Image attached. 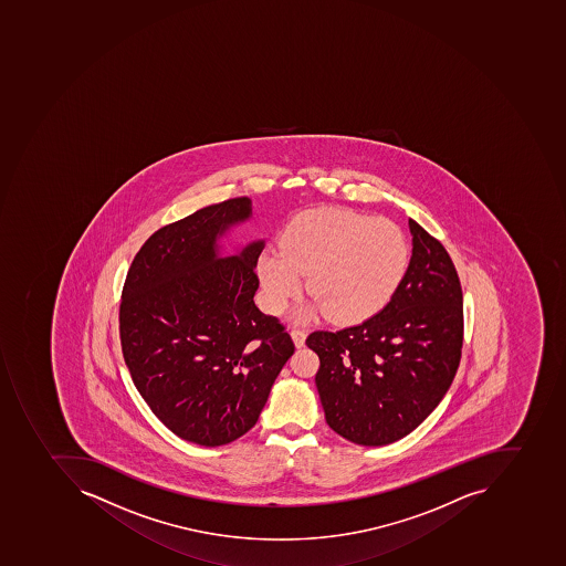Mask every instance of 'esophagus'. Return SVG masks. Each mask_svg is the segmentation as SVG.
Instances as JSON below:
<instances>
[{"label":"esophagus","instance_id":"1","mask_svg":"<svg viewBox=\"0 0 566 566\" xmlns=\"http://www.w3.org/2000/svg\"><path fill=\"white\" fill-rule=\"evenodd\" d=\"M291 336H293L294 345L296 347H303L305 345L306 339V331L300 329V327H294V329H291Z\"/></svg>","mask_w":566,"mask_h":566}]
</instances>
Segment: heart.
I'll list each match as a JSON object with an SVG mask.
<instances>
[{
	"label": "heart",
	"instance_id": "1",
	"mask_svg": "<svg viewBox=\"0 0 566 566\" xmlns=\"http://www.w3.org/2000/svg\"><path fill=\"white\" fill-rule=\"evenodd\" d=\"M409 245L387 218L347 209H317L296 216L258 258V275L273 312L297 296L306 275L312 302L300 317L324 312L336 322H359L378 314L405 281Z\"/></svg>",
	"mask_w": 566,
	"mask_h": 566
}]
</instances>
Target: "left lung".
<instances>
[{
  "label": "left lung",
  "mask_w": 566,
  "mask_h": 566,
  "mask_svg": "<svg viewBox=\"0 0 566 566\" xmlns=\"http://www.w3.org/2000/svg\"><path fill=\"white\" fill-rule=\"evenodd\" d=\"M412 256L385 308L357 326L314 331L315 375L327 426L363 446L408 436L438 408L459 369L463 294L438 239L409 219Z\"/></svg>",
  "instance_id": "left-lung-1"
}]
</instances>
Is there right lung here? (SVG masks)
<instances>
[{
    "label": "right lung",
    "instance_id": "right-lung-1",
    "mask_svg": "<svg viewBox=\"0 0 566 566\" xmlns=\"http://www.w3.org/2000/svg\"><path fill=\"white\" fill-rule=\"evenodd\" d=\"M251 216L248 197L203 207L146 240L120 302L125 364L146 405L178 438L223 446L256 426L294 354L254 294L263 240L218 258L216 240Z\"/></svg>",
    "mask_w": 566,
    "mask_h": 566
}]
</instances>
